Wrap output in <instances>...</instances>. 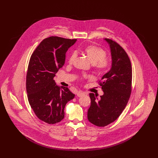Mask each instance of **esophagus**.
Segmentation results:
<instances>
[{
  "label": "esophagus",
  "instance_id": "34e87169",
  "mask_svg": "<svg viewBox=\"0 0 158 158\" xmlns=\"http://www.w3.org/2000/svg\"><path fill=\"white\" fill-rule=\"evenodd\" d=\"M85 94V93L83 92H82V91H81V90H79V91H78V92H77V95L78 97H81V96L84 95Z\"/></svg>",
  "mask_w": 158,
  "mask_h": 158
}]
</instances>
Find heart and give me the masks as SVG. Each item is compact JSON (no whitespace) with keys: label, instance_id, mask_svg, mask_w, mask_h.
Here are the masks:
<instances>
[{"label":"heart","instance_id":"obj_1","mask_svg":"<svg viewBox=\"0 0 158 158\" xmlns=\"http://www.w3.org/2000/svg\"><path fill=\"white\" fill-rule=\"evenodd\" d=\"M83 52L86 55L93 63L94 69L100 73L106 72L110 67L111 60L110 57L106 56V52L102 47L95 44H90L85 47ZM77 57L75 52H72L68 58V63L71 64Z\"/></svg>","mask_w":158,"mask_h":158}]
</instances>
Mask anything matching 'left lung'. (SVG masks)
Listing matches in <instances>:
<instances>
[{
    "label": "left lung",
    "mask_w": 158,
    "mask_h": 158,
    "mask_svg": "<svg viewBox=\"0 0 158 158\" xmlns=\"http://www.w3.org/2000/svg\"><path fill=\"white\" fill-rule=\"evenodd\" d=\"M111 48L112 67L98 85L104 94L98 98L90 93L88 118L91 123L104 127L114 122L123 112L132 89V66L125 50L117 42L105 38Z\"/></svg>",
    "instance_id": "left-lung-1"
}]
</instances>
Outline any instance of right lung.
I'll return each instance as SVG.
<instances>
[{
	"instance_id": "1",
	"label": "right lung",
	"mask_w": 158,
	"mask_h": 158,
	"mask_svg": "<svg viewBox=\"0 0 158 158\" xmlns=\"http://www.w3.org/2000/svg\"><path fill=\"white\" fill-rule=\"evenodd\" d=\"M76 41L50 36L41 42L30 57L26 77L27 97L35 115L47 123L61 122L66 103L75 97L68 88L58 86L53 78L65 63L68 48Z\"/></svg>"
}]
</instances>
